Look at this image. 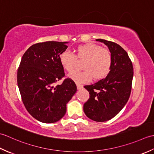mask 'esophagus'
<instances>
[{
  "instance_id": "34e87169",
  "label": "esophagus",
  "mask_w": 154,
  "mask_h": 154,
  "mask_svg": "<svg viewBox=\"0 0 154 154\" xmlns=\"http://www.w3.org/2000/svg\"><path fill=\"white\" fill-rule=\"evenodd\" d=\"M77 90H81L83 88V86L82 85H79V84H77Z\"/></svg>"
}]
</instances>
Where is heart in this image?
Wrapping results in <instances>:
<instances>
[{
  "label": "heart",
  "instance_id": "b5f03b06",
  "mask_svg": "<svg viewBox=\"0 0 154 154\" xmlns=\"http://www.w3.org/2000/svg\"><path fill=\"white\" fill-rule=\"evenodd\" d=\"M77 57L86 60L84 71H74L69 77L76 83H85L93 79H101L109 73L112 63L111 54L106 49L94 44L81 45L77 48L76 55L66 50L60 54V61L65 71L71 72L76 64Z\"/></svg>",
  "mask_w": 154,
  "mask_h": 154
}]
</instances>
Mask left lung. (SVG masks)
Here are the masks:
<instances>
[{"mask_svg": "<svg viewBox=\"0 0 154 154\" xmlns=\"http://www.w3.org/2000/svg\"><path fill=\"white\" fill-rule=\"evenodd\" d=\"M109 48L112 63L107 76L91 85L85 86L90 97L83 105L86 116L96 122H105L120 112L129 99L133 66L127 52L114 42L97 39Z\"/></svg>", "mask_w": 154, "mask_h": 154, "instance_id": "left-lung-1", "label": "left lung"}]
</instances>
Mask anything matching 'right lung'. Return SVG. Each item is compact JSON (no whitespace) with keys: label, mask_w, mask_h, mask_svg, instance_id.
<instances>
[{"label":"right lung","mask_w":154,"mask_h":154,"mask_svg":"<svg viewBox=\"0 0 154 154\" xmlns=\"http://www.w3.org/2000/svg\"><path fill=\"white\" fill-rule=\"evenodd\" d=\"M68 42H45L32 45L23 55L17 72V82L22 102L34 119L54 123L64 116L66 104L76 93L73 81L65 79L60 54Z\"/></svg>","instance_id":"add662e5"}]
</instances>
